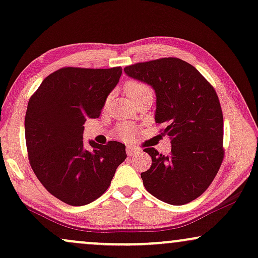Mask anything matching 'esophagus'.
<instances>
[{
    "label": "esophagus",
    "mask_w": 258,
    "mask_h": 258,
    "mask_svg": "<svg viewBox=\"0 0 258 258\" xmlns=\"http://www.w3.org/2000/svg\"><path fill=\"white\" fill-rule=\"evenodd\" d=\"M127 155H128V156H131V155H135V154H137L138 151H139V149H137V148H133V147H127Z\"/></svg>",
    "instance_id": "34e87169"
}]
</instances>
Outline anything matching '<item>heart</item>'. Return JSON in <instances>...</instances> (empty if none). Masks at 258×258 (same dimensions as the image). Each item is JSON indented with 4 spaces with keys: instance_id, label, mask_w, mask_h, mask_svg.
Masks as SVG:
<instances>
[{
    "instance_id": "b5f03b06",
    "label": "heart",
    "mask_w": 258,
    "mask_h": 258,
    "mask_svg": "<svg viewBox=\"0 0 258 258\" xmlns=\"http://www.w3.org/2000/svg\"><path fill=\"white\" fill-rule=\"evenodd\" d=\"M125 91H126L127 97L131 99L133 97H136V96L147 94V92H151V90L147 85V84L141 83V82H135V80H133V82L126 83ZM121 133H122L123 137L130 139L133 137V133L135 132H133V128L131 126L125 125V126H122V128H121Z\"/></svg>"
}]
</instances>
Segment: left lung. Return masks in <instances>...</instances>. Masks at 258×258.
Masks as SVG:
<instances>
[{"label": "left lung", "instance_id": "left-lung-1", "mask_svg": "<svg viewBox=\"0 0 258 258\" xmlns=\"http://www.w3.org/2000/svg\"><path fill=\"white\" fill-rule=\"evenodd\" d=\"M130 78L150 85L156 95L155 121L166 123L169 155L154 148L153 164L141 176L160 201L182 206L200 197L218 174L223 159V116L215 90L192 64L176 57L123 68Z\"/></svg>", "mask_w": 258, "mask_h": 258}]
</instances>
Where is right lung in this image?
<instances>
[{
  "label": "right lung",
  "mask_w": 258,
  "mask_h": 258,
  "mask_svg": "<svg viewBox=\"0 0 258 258\" xmlns=\"http://www.w3.org/2000/svg\"><path fill=\"white\" fill-rule=\"evenodd\" d=\"M122 70L61 68L43 80L27 104L25 138L33 172L52 196L85 206L109 187L126 147L83 141L84 122L98 117Z\"/></svg>",
  "instance_id": "add662e5"
}]
</instances>
